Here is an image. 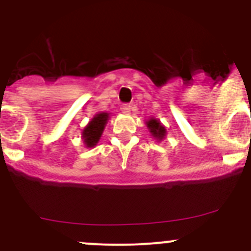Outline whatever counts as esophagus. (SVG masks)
I'll use <instances>...</instances> for the list:
<instances>
[{
	"label": "esophagus",
	"instance_id": "obj_1",
	"mask_svg": "<svg viewBox=\"0 0 251 251\" xmlns=\"http://www.w3.org/2000/svg\"><path fill=\"white\" fill-rule=\"evenodd\" d=\"M120 109H121V111H123V113H130L131 111V104H127V103H125V104H123L120 107Z\"/></svg>",
	"mask_w": 251,
	"mask_h": 251
}]
</instances>
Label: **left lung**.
Masks as SVG:
<instances>
[{
  "mask_svg": "<svg viewBox=\"0 0 251 251\" xmlns=\"http://www.w3.org/2000/svg\"><path fill=\"white\" fill-rule=\"evenodd\" d=\"M147 127H148L149 132L151 133L154 138H156L158 141H163L166 136V128L158 119L151 118L147 121Z\"/></svg>",
  "mask_w": 251,
  "mask_h": 251,
  "instance_id": "obj_1",
  "label": "left lung"
}]
</instances>
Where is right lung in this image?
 Here are the masks:
<instances>
[{
  "mask_svg": "<svg viewBox=\"0 0 251 251\" xmlns=\"http://www.w3.org/2000/svg\"><path fill=\"white\" fill-rule=\"evenodd\" d=\"M108 119H109L108 113H98L91 119L90 123L82 131V140L86 147L92 148L98 143L103 131H104L105 125H107Z\"/></svg>",
  "mask_w": 251,
  "mask_h": 251,
  "instance_id": "1",
  "label": "right lung"
}]
</instances>
